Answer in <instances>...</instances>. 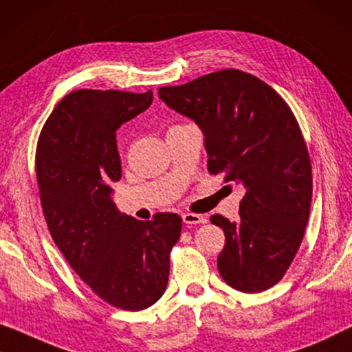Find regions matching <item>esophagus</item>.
Here are the masks:
<instances>
[{
	"label": "esophagus",
	"instance_id": "esophagus-1",
	"mask_svg": "<svg viewBox=\"0 0 352 352\" xmlns=\"http://www.w3.org/2000/svg\"><path fill=\"white\" fill-rule=\"evenodd\" d=\"M183 221H185L186 225L206 223V217L199 214H192V212H186V214H183Z\"/></svg>",
	"mask_w": 352,
	"mask_h": 352
}]
</instances>
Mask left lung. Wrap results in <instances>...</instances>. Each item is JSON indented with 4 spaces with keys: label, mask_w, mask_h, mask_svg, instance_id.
I'll return each mask as SVG.
<instances>
[{
    "label": "left lung",
    "mask_w": 352,
    "mask_h": 352,
    "mask_svg": "<svg viewBox=\"0 0 352 352\" xmlns=\"http://www.w3.org/2000/svg\"><path fill=\"white\" fill-rule=\"evenodd\" d=\"M157 94L202 129L210 174L247 190L239 220L210 217L225 231L220 276L245 294L270 289L300 249L313 197L309 153L295 115L273 87L234 68Z\"/></svg>",
    "instance_id": "left-lung-1"
}]
</instances>
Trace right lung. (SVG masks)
Instances as JSON below:
<instances>
[{
	"instance_id": "1",
	"label": "right lung",
	"mask_w": 352,
	"mask_h": 352,
	"mask_svg": "<svg viewBox=\"0 0 352 352\" xmlns=\"http://www.w3.org/2000/svg\"><path fill=\"white\" fill-rule=\"evenodd\" d=\"M153 102V92L79 89L44 122L36 180L54 242L94 294L115 308L155 305L169 280L182 217L161 212L140 221L120 214L110 182L121 178L116 131Z\"/></svg>"
}]
</instances>
